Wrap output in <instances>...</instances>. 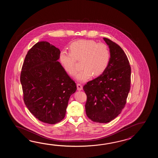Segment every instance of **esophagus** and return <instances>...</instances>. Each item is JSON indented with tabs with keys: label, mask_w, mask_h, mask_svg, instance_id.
Masks as SVG:
<instances>
[{
	"label": "esophagus",
	"mask_w": 158,
	"mask_h": 158,
	"mask_svg": "<svg viewBox=\"0 0 158 158\" xmlns=\"http://www.w3.org/2000/svg\"><path fill=\"white\" fill-rule=\"evenodd\" d=\"M77 87L78 90H82L83 89L82 86V85H81L80 84H77Z\"/></svg>",
	"instance_id": "obj_1"
}]
</instances>
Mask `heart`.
I'll use <instances>...</instances> for the list:
<instances>
[{
    "label": "heart",
    "instance_id": "obj_1",
    "mask_svg": "<svg viewBox=\"0 0 158 158\" xmlns=\"http://www.w3.org/2000/svg\"><path fill=\"white\" fill-rule=\"evenodd\" d=\"M69 52L61 51L59 60L64 70L69 74L76 72V60L82 61V68L74 78L80 82L90 78L92 75L98 76L103 73L110 59V49L106 44L95 41L81 40L73 42L69 46Z\"/></svg>",
    "mask_w": 158,
    "mask_h": 158
}]
</instances>
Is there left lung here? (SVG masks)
<instances>
[{
    "mask_svg": "<svg viewBox=\"0 0 158 158\" xmlns=\"http://www.w3.org/2000/svg\"><path fill=\"white\" fill-rule=\"evenodd\" d=\"M110 51L107 67L83 89L87 95L85 111L92 121L107 123L121 113L131 89V68L124 51L112 40L103 38Z\"/></svg>",
    "mask_w": 158,
    "mask_h": 158,
    "instance_id": "1",
    "label": "left lung"
}]
</instances>
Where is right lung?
<instances>
[{
  "mask_svg": "<svg viewBox=\"0 0 158 158\" xmlns=\"http://www.w3.org/2000/svg\"><path fill=\"white\" fill-rule=\"evenodd\" d=\"M60 53L49 42H38L27 52L21 72L25 104L34 117L50 124L64 118L69 98L77 90L58 61Z\"/></svg>",
  "mask_w": 158,
  "mask_h": 158,
  "instance_id": "obj_1",
  "label": "right lung"
}]
</instances>
